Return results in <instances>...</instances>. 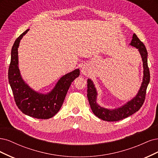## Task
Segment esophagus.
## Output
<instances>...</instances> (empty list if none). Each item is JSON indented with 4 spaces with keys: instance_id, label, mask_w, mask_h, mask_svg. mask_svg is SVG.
Here are the masks:
<instances>
[{
    "instance_id": "34e87169",
    "label": "esophagus",
    "mask_w": 158,
    "mask_h": 158,
    "mask_svg": "<svg viewBox=\"0 0 158 158\" xmlns=\"http://www.w3.org/2000/svg\"><path fill=\"white\" fill-rule=\"evenodd\" d=\"M81 72H82L83 74L86 75L89 73V69H88L87 66L83 65L82 67H81Z\"/></svg>"
}]
</instances>
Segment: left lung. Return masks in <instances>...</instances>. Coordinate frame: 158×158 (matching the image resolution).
<instances>
[{"instance_id": "8db88e82", "label": "left lung", "mask_w": 158, "mask_h": 158, "mask_svg": "<svg viewBox=\"0 0 158 158\" xmlns=\"http://www.w3.org/2000/svg\"><path fill=\"white\" fill-rule=\"evenodd\" d=\"M130 45L139 49L142 62H143L144 68L143 81H142L140 90L135 98L129 101L123 106L117 109L108 110L102 108L96 103L97 92H96L93 82L91 79H89L87 80V97L91 110L96 116L104 121H118L123 119L138 111L144 102L146 89L150 78L149 68L148 66V52L144 44L140 41L136 34H133V39L131 40Z\"/></svg>"}]
</instances>
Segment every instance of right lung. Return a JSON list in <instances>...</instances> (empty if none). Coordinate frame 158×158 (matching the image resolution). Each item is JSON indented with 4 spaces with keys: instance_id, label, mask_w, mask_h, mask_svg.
Wrapping results in <instances>:
<instances>
[{
    "instance_id": "1",
    "label": "right lung",
    "mask_w": 158,
    "mask_h": 158,
    "mask_svg": "<svg viewBox=\"0 0 158 158\" xmlns=\"http://www.w3.org/2000/svg\"><path fill=\"white\" fill-rule=\"evenodd\" d=\"M27 29L15 40L11 50V60L8 69V81L14 100L21 111L37 119H47L56 114L62 107L69 86L79 77V69L60 78L51 92L47 94L38 93L24 82L18 68V48L20 40L27 33Z\"/></svg>"
}]
</instances>
